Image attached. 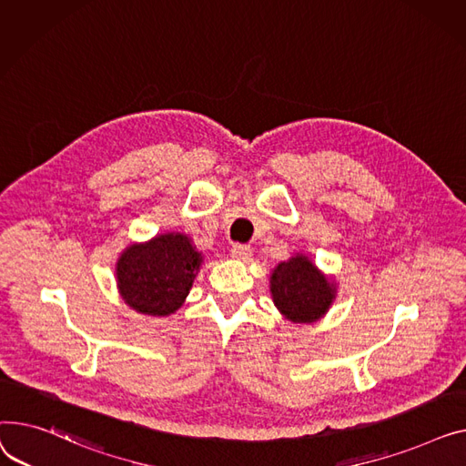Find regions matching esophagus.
Instances as JSON below:
<instances>
[{"label": "esophagus", "instance_id": "obj_1", "mask_svg": "<svg viewBox=\"0 0 466 466\" xmlns=\"http://www.w3.org/2000/svg\"><path fill=\"white\" fill-rule=\"evenodd\" d=\"M250 256H252L250 244H240V242H237V244L231 246V258H235V259H248Z\"/></svg>", "mask_w": 466, "mask_h": 466}]
</instances>
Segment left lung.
Here are the masks:
<instances>
[{"instance_id": "left-lung-1", "label": "left lung", "mask_w": 466, "mask_h": 466, "mask_svg": "<svg viewBox=\"0 0 466 466\" xmlns=\"http://www.w3.org/2000/svg\"><path fill=\"white\" fill-rule=\"evenodd\" d=\"M270 291L279 310L295 323L318 319L335 297L333 286L305 256H297L275 268Z\"/></svg>"}]
</instances>
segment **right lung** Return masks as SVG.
Returning <instances> with one entry per match:
<instances>
[{"mask_svg":"<svg viewBox=\"0 0 466 466\" xmlns=\"http://www.w3.org/2000/svg\"><path fill=\"white\" fill-rule=\"evenodd\" d=\"M203 258L180 233L133 244L118 259V288L126 303L148 316H167L182 307Z\"/></svg>","mask_w":466,"mask_h":466,"instance_id":"right-lung-1","label":"right lung"}]
</instances>
